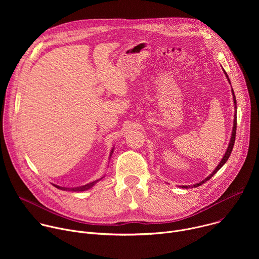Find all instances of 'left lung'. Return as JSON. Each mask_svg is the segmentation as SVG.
<instances>
[{
  "instance_id": "1",
  "label": "left lung",
  "mask_w": 259,
  "mask_h": 259,
  "mask_svg": "<svg viewBox=\"0 0 259 259\" xmlns=\"http://www.w3.org/2000/svg\"><path fill=\"white\" fill-rule=\"evenodd\" d=\"M224 69V68H223ZM224 72H225V75H226V77H227V79H228V81H229V83L231 84V81H230V79H229V76H228V73L226 72V70L224 69ZM232 93H233V99H234V104H235V118H234V127H233V131H232V136H231V140H230V143H229V146H228V149H227V151H226V154H225V156L223 157V159H221V161L219 162V164L217 165V167L214 169V171L208 176V177H206L204 180H202V181H200L199 183H196V184H194V186H182V188H184V189H189V188H197V187H200L201 184H203L204 182H206L207 180H209L221 167H223L226 163H227V161L229 160V158H230V156H231V154H232V151H233V147H234V143H235V139H236V130H237V110H236V108H237V101H236V96H235V93H234V90L232 89Z\"/></svg>"
}]
</instances>
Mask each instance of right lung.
I'll return each instance as SVG.
<instances>
[{
    "instance_id": "obj_1",
    "label": "right lung",
    "mask_w": 259,
    "mask_h": 259,
    "mask_svg": "<svg viewBox=\"0 0 259 259\" xmlns=\"http://www.w3.org/2000/svg\"><path fill=\"white\" fill-rule=\"evenodd\" d=\"M113 152H114V147L112 149V151H110V154H109V159H110V157H112V155H113ZM101 178H103V177H101ZM101 178H99V179H97V180H94V181H92V182H90V183H88V184H85V186H82V187H77V188H62V187H59V186H56V184H53V186L55 187V188H57L58 190H61V191H70V192H83V191H87V190H89V189H91L92 187H94L95 184L101 179Z\"/></svg>"
}]
</instances>
